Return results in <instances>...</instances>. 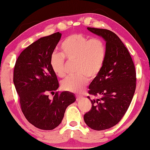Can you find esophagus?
Listing matches in <instances>:
<instances>
[{
  "label": "esophagus",
  "mask_w": 150,
  "mask_h": 150,
  "mask_svg": "<svg viewBox=\"0 0 150 150\" xmlns=\"http://www.w3.org/2000/svg\"><path fill=\"white\" fill-rule=\"evenodd\" d=\"M76 100H79L80 98H82V96H80V94H76Z\"/></svg>",
  "instance_id": "1"
}]
</instances>
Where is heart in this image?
I'll list each match as a JSON object with an SVG mask.
<instances>
[{
	"label": "heart",
	"mask_w": 150,
	"mask_h": 150,
	"mask_svg": "<svg viewBox=\"0 0 150 150\" xmlns=\"http://www.w3.org/2000/svg\"><path fill=\"white\" fill-rule=\"evenodd\" d=\"M61 53L53 52L50 65L57 77L65 76V57L70 62H76V75L69 76L62 82V88L71 93H80L88 82L103 70L107 56V47L102 39H90L81 33L68 36L62 41Z\"/></svg>",
	"instance_id": "obj_1"
}]
</instances>
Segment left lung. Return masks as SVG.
Wrapping results in <instances>:
<instances>
[{
  "mask_svg": "<svg viewBox=\"0 0 150 150\" xmlns=\"http://www.w3.org/2000/svg\"><path fill=\"white\" fill-rule=\"evenodd\" d=\"M87 29L106 41L105 65L90 84L92 107L84 115L89 127L101 131L116 125L126 113L136 88V72L129 52L116 34L107 29Z\"/></svg>",
  "mask_w": 150,
  "mask_h": 150,
  "instance_id": "8db88e82",
  "label": "left lung"
}]
</instances>
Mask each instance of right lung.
<instances>
[{
    "label": "right lung",
    "mask_w": 150,
    "mask_h": 150,
    "mask_svg": "<svg viewBox=\"0 0 150 150\" xmlns=\"http://www.w3.org/2000/svg\"><path fill=\"white\" fill-rule=\"evenodd\" d=\"M61 36L56 32L31 43L21 53L14 68L13 82L23 113L30 123L42 130L57 127L66 108L76 100L69 92L54 94L59 83L50 65V56ZM49 93L54 94L52 99Z\"/></svg>",
    "instance_id": "1"
}]
</instances>
